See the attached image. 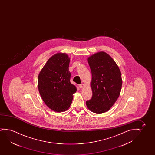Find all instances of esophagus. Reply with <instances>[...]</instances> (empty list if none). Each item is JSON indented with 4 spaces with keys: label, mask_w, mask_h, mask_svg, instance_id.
Returning <instances> with one entry per match:
<instances>
[{
    "label": "esophagus",
    "mask_w": 155,
    "mask_h": 155,
    "mask_svg": "<svg viewBox=\"0 0 155 155\" xmlns=\"http://www.w3.org/2000/svg\"><path fill=\"white\" fill-rule=\"evenodd\" d=\"M84 85L83 84H81V85H79V87L80 88H84Z\"/></svg>",
    "instance_id": "obj_1"
}]
</instances>
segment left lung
Masks as SVG:
<instances>
[{"mask_svg":"<svg viewBox=\"0 0 155 155\" xmlns=\"http://www.w3.org/2000/svg\"><path fill=\"white\" fill-rule=\"evenodd\" d=\"M91 71L93 96L86 101L89 110L95 113L108 111L119 97L122 84L119 67L110 55L101 51L88 58Z\"/></svg>","mask_w":155,"mask_h":155,"instance_id":"left-lung-1","label":"left lung"}]
</instances>
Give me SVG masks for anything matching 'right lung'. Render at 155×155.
<instances>
[{
    "instance_id": "1",
    "label": "right lung",
    "mask_w": 155,
    "mask_h": 155,
    "mask_svg": "<svg viewBox=\"0 0 155 155\" xmlns=\"http://www.w3.org/2000/svg\"><path fill=\"white\" fill-rule=\"evenodd\" d=\"M70 58L57 53L49 58L38 76V88L45 104L52 110L62 112L69 108L77 91L70 83Z\"/></svg>"
}]
</instances>
